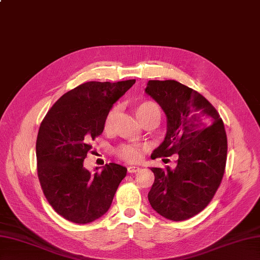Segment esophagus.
<instances>
[{
	"label": "esophagus",
	"mask_w": 260,
	"mask_h": 260,
	"mask_svg": "<svg viewBox=\"0 0 260 260\" xmlns=\"http://www.w3.org/2000/svg\"><path fill=\"white\" fill-rule=\"evenodd\" d=\"M139 167H135V166H130V167H128V172L129 173H135V172H137V171H139Z\"/></svg>",
	"instance_id": "34e87169"
}]
</instances>
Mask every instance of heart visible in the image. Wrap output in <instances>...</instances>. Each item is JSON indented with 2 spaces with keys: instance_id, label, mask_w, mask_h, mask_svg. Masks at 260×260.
Returning a JSON list of instances; mask_svg holds the SVG:
<instances>
[{
  "instance_id": "obj_1",
  "label": "heart",
  "mask_w": 260,
  "mask_h": 260,
  "mask_svg": "<svg viewBox=\"0 0 260 260\" xmlns=\"http://www.w3.org/2000/svg\"><path fill=\"white\" fill-rule=\"evenodd\" d=\"M153 111H159V108H157V106L154 103H152V101L144 100V101H140V103H137L135 105V112L140 121L143 118L147 117L149 113ZM116 113H117L116 108H112L108 113H107L104 121V129L106 131L111 130L113 121H115ZM118 153L120 156L123 157L125 160L137 161L141 154V147H139V145H123V147L119 149Z\"/></svg>"
}]
</instances>
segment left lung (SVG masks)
Returning <instances> with one entry per match:
<instances>
[{"label":"left lung","instance_id":"1","mask_svg":"<svg viewBox=\"0 0 260 260\" xmlns=\"http://www.w3.org/2000/svg\"><path fill=\"white\" fill-rule=\"evenodd\" d=\"M145 93L167 116V134L151 159L178 154L176 167L151 168L152 208L181 221L207 206L223 179L227 138L216 109L198 91L176 80H149Z\"/></svg>","mask_w":260,"mask_h":260}]
</instances>
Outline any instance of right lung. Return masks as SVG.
Masks as SVG:
<instances>
[{"mask_svg": "<svg viewBox=\"0 0 260 260\" xmlns=\"http://www.w3.org/2000/svg\"><path fill=\"white\" fill-rule=\"evenodd\" d=\"M135 82H85L62 94L41 123L37 174L48 203L67 220L88 224L105 215L126 175L116 163L90 172L84 160L91 140L103 134L107 113Z\"/></svg>", "mask_w": 260, "mask_h": 260, "instance_id": "obj_1", "label": "right lung"}]
</instances>
